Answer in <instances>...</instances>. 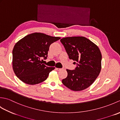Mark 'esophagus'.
Returning a JSON list of instances; mask_svg holds the SVG:
<instances>
[{"instance_id":"obj_1","label":"esophagus","mask_w":120,"mask_h":120,"mask_svg":"<svg viewBox=\"0 0 120 120\" xmlns=\"http://www.w3.org/2000/svg\"><path fill=\"white\" fill-rule=\"evenodd\" d=\"M61 69H62V68H56V70H57V71H60V70H61Z\"/></svg>"}]
</instances>
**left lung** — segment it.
<instances>
[{
	"label": "left lung",
	"instance_id": "1",
	"mask_svg": "<svg viewBox=\"0 0 120 120\" xmlns=\"http://www.w3.org/2000/svg\"><path fill=\"white\" fill-rule=\"evenodd\" d=\"M68 57L76 64L74 70L67 69L68 76L62 82L75 91L88 88L98 77L101 70V54L98 46L83 37L62 38Z\"/></svg>",
	"mask_w": 120,
	"mask_h": 120
}]
</instances>
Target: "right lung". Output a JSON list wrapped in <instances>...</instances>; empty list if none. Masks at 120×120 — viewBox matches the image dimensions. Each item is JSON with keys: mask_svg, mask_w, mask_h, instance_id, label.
Instances as JSON below:
<instances>
[{"mask_svg": "<svg viewBox=\"0 0 120 120\" xmlns=\"http://www.w3.org/2000/svg\"><path fill=\"white\" fill-rule=\"evenodd\" d=\"M60 39L42 33L26 35L14 45L12 51V65L15 74L25 83L34 85L44 81L54 67L43 64L50 45Z\"/></svg>", "mask_w": 120, "mask_h": 120, "instance_id": "obj_1", "label": "right lung"}]
</instances>
